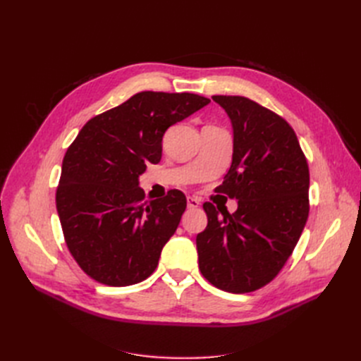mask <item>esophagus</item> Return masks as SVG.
<instances>
[{
  "label": "esophagus",
  "mask_w": 361,
  "mask_h": 361,
  "mask_svg": "<svg viewBox=\"0 0 361 361\" xmlns=\"http://www.w3.org/2000/svg\"><path fill=\"white\" fill-rule=\"evenodd\" d=\"M187 204H188L190 209H197V207L200 206V202L195 199V197H188L187 199Z\"/></svg>",
  "instance_id": "1"
}]
</instances>
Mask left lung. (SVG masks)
<instances>
[{
  "mask_svg": "<svg viewBox=\"0 0 361 361\" xmlns=\"http://www.w3.org/2000/svg\"><path fill=\"white\" fill-rule=\"evenodd\" d=\"M233 126L232 166L218 192L238 200L228 214L206 202L195 238L199 268L215 288L245 293L274 280L309 216V166L285 118L244 96H212Z\"/></svg>",
  "mask_w": 361,
  "mask_h": 361,
  "instance_id": "8db88e82",
  "label": "left lung"
}]
</instances>
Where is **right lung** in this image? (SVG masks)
<instances>
[{
  "instance_id": "obj_1",
  "label": "right lung",
  "mask_w": 361,
  "mask_h": 361,
  "mask_svg": "<svg viewBox=\"0 0 361 361\" xmlns=\"http://www.w3.org/2000/svg\"><path fill=\"white\" fill-rule=\"evenodd\" d=\"M209 102L194 93L141 92L82 126L63 158L56 203L64 241L87 276L129 286L155 271L187 199L171 190L146 203L138 176L161 161L164 133Z\"/></svg>"
}]
</instances>
